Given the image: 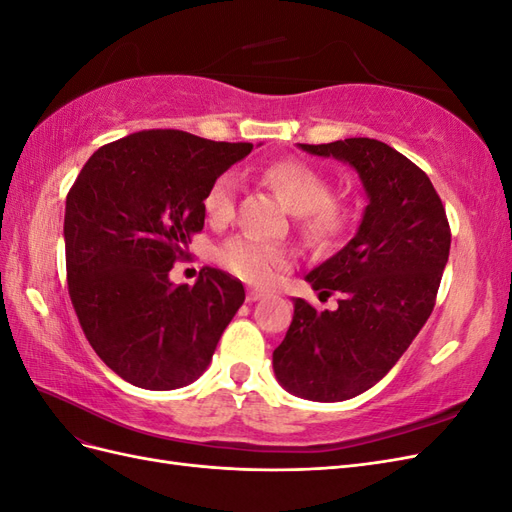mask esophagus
<instances>
[{"instance_id": "esophagus-1", "label": "esophagus", "mask_w": 512, "mask_h": 512, "mask_svg": "<svg viewBox=\"0 0 512 512\" xmlns=\"http://www.w3.org/2000/svg\"><path fill=\"white\" fill-rule=\"evenodd\" d=\"M265 297H269V292H265V290H258V288L247 290V301H252V303L262 301Z\"/></svg>"}]
</instances>
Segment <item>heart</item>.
<instances>
[{
  "label": "heart",
  "mask_w": 512,
  "mask_h": 512,
  "mask_svg": "<svg viewBox=\"0 0 512 512\" xmlns=\"http://www.w3.org/2000/svg\"><path fill=\"white\" fill-rule=\"evenodd\" d=\"M260 179L282 198L294 215H301L303 230L316 241L335 237L346 224L344 207L331 198V181L318 168L299 160H277L260 170ZM237 177L222 173L215 177L203 198L207 218L215 224L226 222L235 211ZM222 265L252 284H267L277 269L286 265V250L280 245L252 237H235L220 247Z\"/></svg>",
  "instance_id": "obj_1"
}]
</instances>
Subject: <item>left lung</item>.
I'll list each match as a JSON object with an SVG mask.
<instances>
[{
	"instance_id": "1",
	"label": "left lung",
	"mask_w": 512,
	"mask_h": 512,
	"mask_svg": "<svg viewBox=\"0 0 512 512\" xmlns=\"http://www.w3.org/2000/svg\"><path fill=\"white\" fill-rule=\"evenodd\" d=\"M352 166L367 207L356 235L305 282L337 309L292 299L294 316L273 350L275 378L309 401H344L380 382L427 322L451 250L438 192L421 168L374 138L299 145Z\"/></svg>"
}]
</instances>
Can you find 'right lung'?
I'll return each mask as SVG.
<instances>
[{
  "instance_id": "1",
  "label": "right lung",
  "mask_w": 512,
  "mask_h": 512,
  "mask_svg": "<svg viewBox=\"0 0 512 512\" xmlns=\"http://www.w3.org/2000/svg\"><path fill=\"white\" fill-rule=\"evenodd\" d=\"M252 149L145 130L100 147L76 177L64 218L68 292L91 348L126 382H194L243 305V284L220 269H203L194 286L168 273L205 226L209 183Z\"/></svg>"
}]
</instances>
